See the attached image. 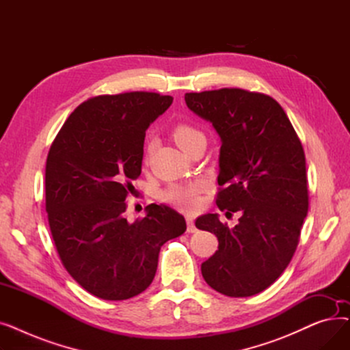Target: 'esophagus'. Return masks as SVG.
I'll use <instances>...</instances> for the list:
<instances>
[{"instance_id": "obj_1", "label": "esophagus", "mask_w": 350, "mask_h": 350, "mask_svg": "<svg viewBox=\"0 0 350 350\" xmlns=\"http://www.w3.org/2000/svg\"><path fill=\"white\" fill-rule=\"evenodd\" d=\"M186 223H187V232H194L197 228H196V226H194V221H193V218L190 217V215H187L186 217Z\"/></svg>"}]
</instances>
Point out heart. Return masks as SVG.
I'll use <instances>...</instances> for the list:
<instances>
[{"label": "heart", "instance_id": "1", "mask_svg": "<svg viewBox=\"0 0 350 350\" xmlns=\"http://www.w3.org/2000/svg\"><path fill=\"white\" fill-rule=\"evenodd\" d=\"M198 136H203V135H201L197 129L187 124H178L173 131V137L181 149ZM201 190H203V183L190 181V183H183V185L169 186L163 191L161 197L164 201H167V203L178 208L194 210L198 206V194Z\"/></svg>", "mask_w": 350, "mask_h": 350}]
</instances>
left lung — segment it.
I'll return each instance as SVG.
<instances>
[{"instance_id": "1", "label": "left lung", "mask_w": 350, "mask_h": 350, "mask_svg": "<svg viewBox=\"0 0 350 350\" xmlns=\"http://www.w3.org/2000/svg\"><path fill=\"white\" fill-rule=\"evenodd\" d=\"M185 99L221 139L218 185L226 187L217 206L241 213L234 228L218 214L196 219L198 230L218 240L201 273L223 295L252 297L280 278L299 241L308 213L302 144L281 105L268 95L224 88L186 94Z\"/></svg>"}]
</instances>
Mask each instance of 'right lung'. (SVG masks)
I'll list each match as a JSON object with an SVG mask.
<instances>
[{"label":"right lung","instance_id":"add662e5","mask_svg":"<svg viewBox=\"0 0 350 350\" xmlns=\"http://www.w3.org/2000/svg\"><path fill=\"white\" fill-rule=\"evenodd\" d=\"M173 103L153 92L102 95L81 103L55 137L46 159V213L70 277L106 301L133 298L156 275L164 243L186 219L164 204L129 223L126 196L142 173L149 126Z\"/></svg>","mask_w":350,"mask_h":350}]
</instances>
